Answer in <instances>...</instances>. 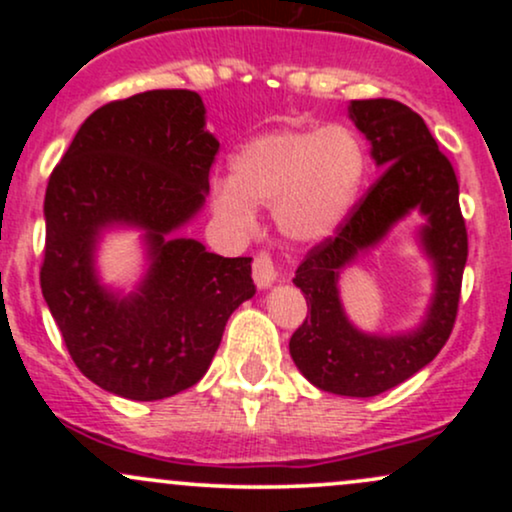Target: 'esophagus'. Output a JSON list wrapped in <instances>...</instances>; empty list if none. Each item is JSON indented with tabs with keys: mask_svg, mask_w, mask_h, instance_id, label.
I'll return each instance as SVG.
<instances>
[{
	"mask_svg": "<svg viewBox=\"0 0 512 512\" xmlns=\"http://www.w3.org/2000/svg\"><path fill=\"white\" fill-rule=\"evenodd\" d=\"M252 276H255V284L260 289H267L269 284H274L279 279V269H276V262L269 250H260L252 260Z\"/></svg>",
	"mask_w": 512,
	"mask_h": 512,
	"instance_id": "34e87169",
	"label": "esophagus"
}]
</instances>
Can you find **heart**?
Returning a JSON list of instances; mask_svg holds the SVG:
<instances>
[{
	"label": "heart",
	"instance_id": "obj_1",
	"mask_svg": "<svg viewBox=\"0 0 512 512\" xmlns=\"http://www.w3.org/2000/svg\"><path fill=\"white\" fill-rule=\"evenodd\" d=\"M366 178V151L351 129H279L250 139L231 158L228 182L211 192L214 214L231 231L250 233L252 204L274 207L286 236H330L354 207Z\"/></svg>",
	"mask_w": 512,
	"mask_h": 512
}]
</instances>
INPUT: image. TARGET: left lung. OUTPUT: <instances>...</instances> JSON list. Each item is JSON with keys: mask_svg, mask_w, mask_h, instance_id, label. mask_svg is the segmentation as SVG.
Wrapping results in <instances>:
<instances>
[{"mask_svg": "<svg viewBox=\"0 0 512 512\" xmlns=\"http://www.w3.org/2000/svg\"><path fill=\"white\" fill-rule=\"evenodd\" d=\"M349 113L373 146L370 154L383 173L351 207L334 236L313 245L296 269L293 284L303 291L308 315L293 332L289 349L298 370L320 390L375 397L419 373L448 342L467 264V226L455 168L421 115L390 98L351 101ZM411 208L429 219L422 239L437 264V296L416 333L370 338L345 320L336 291L338 269Z\"/></svg>", "mask_w": 512, "mask_h": 512, "instance_id": "left-lung-1", "label": "left lung"}]
</instances>
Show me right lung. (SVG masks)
<instances>
[{
  "mask_svg": "<svg viewBox=\"0 0 512 512\" xmlns=\"http://www.w3.org/2000/svg\"><path fill=\"white\" fill-rule=\"evenodd\" d=\"M216 154L202 98L158 88L88 115L52 170L40 289L76 368L113 395L154 402L199 383L228 317L255 296L252 257L168 238L204 204ZM113 222L150 240L152 269L127 299L92 272L97 233Z\"/></svg>",
  "mask_w": 512,
  "mask_h": 512,
  "instance_id": "obj_1",
  "label": "right lung"
}]
</instances>
